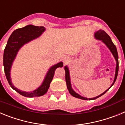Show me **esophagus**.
<instances>
[{
	"mask_svg": "<svg viewBox=\"0 0 125 125\" xmlns=\"http://www.w3.org/2000/svg\"><path fill=\"white\" fill-rule=\"evenodd\" d=\"M69 61H70V57H68V56H66V57H64V58L63 59L64 64H66L67 62H68Z\"/></svg>",
	"mask_w": 125,
	"mask_h": 125,
	"instance_id": "1",
	"label": "esophagus"
}]
</instances>
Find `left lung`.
Listing matches in <instances>:
<instances>
[{
	"label": "left lung",
	"instance_id": "8db88e82",
	"mask_svg": "<svg viewBox=\"0 0 125 125\" xmlns=\"http://www.w3.org/2000/svg\"><path fill=\"white\" fill-rule=\"evenodd\" d=\"M94 36L95 37L96 39L99 41H101L102 42H103L106 46H107L109 50L110 51V52H111V54H113V57H115V59L116 61V70H115V78L114 81L113 82L112 84L111 85V86L110 88L107 89L104 92H103V93H101L100 95L94 97V98H86V97L82 96H81L80 94H79L78 93L75 92L74 91V89H73L72 86H71V78H70V73H69V69L68 68V67L67 66H64V70L65 73H66V74H65V78H66V85H67V88H68V91H69V93L73 96L75 97V98H79L81 100H96L97 98H98L99 97L101 96L102 95H103L104 94H105V93L106 91H108L110 88L112 87V86L114 84L115 82L116 81V79L117 78V76H118V52H117V49L116 46H115V44H113V42L111 41V38L108 34L105 31H104L103 30H99V31H97L96 32H94Z\"/></svg>",
	"mask_w": 125,
	"mask_h": 125
}]
</instances>
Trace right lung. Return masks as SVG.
I'll use <instances>...</instances> for the list:
<instances>
[{
	"label": "right lung",
	"mask_w": 125,
	"mask_h": 125,
	"mask_svg": "<svg viewBox=\"0 0 125 125\" xmlns=\"http://www.w3.org/2000/svg\"><path fill=\"white\" fill-rule=\"evenodd\" d=\"M45 31L46 28L44 27L35 26L33 25H27L22 28L17 29L12 33L4 49L3 63L7 79L11 88L25 97L32 98L41 96L45 94L50 86V83L52 80L56 69L57 68H61L63 66V62L61 61L52 66L46 73L41 86L32 91L27 92L21 91L14 86L12 83L10 76L11 68L19 51L23 46L40 37Z\"/></svg>",
	"instance_id": "add662e5"
}]
</instances>
